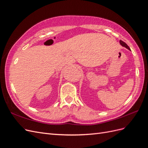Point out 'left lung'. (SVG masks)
Segmentation results:
<instances>
[{
	"instance_id": "left-lung-1",
	"label": "left lung",
	"mask_w": 148,
	"mask_h": 148,
	"mask_svg": "<svg viewBox=\"0 0 148 148\" xmlns=\"http://www.w3.org/2000/svg\"><path fill=\"white\" fill-rule=\"evenodd\" d=\"M120 44L121 45H122V46H123V47H126V48H127L128 50H130V47L128 46V45L127 44L125 43V42H124L123 41H122V40H120Z\"/></svg>"
}]
</instances>
